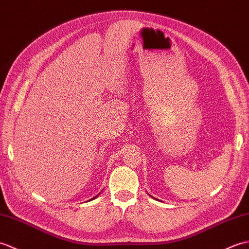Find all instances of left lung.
Returning <instances> with one entry per match:
<instances>
[{"label": "left lung", "instance_id": "obj_1", "mask_svg": "<svg viewBox=\"0 0 249 249\" xmlns=\"http://www.w3.org/2000/svg\"><path fill=\"white\" fill-rule=\"evenodd\" d=\"M149 196H151V195H149ZM151 197H152V196H151ZM152 198H153V197H152Z\"/></svg>", "mask_w": 249, "mask_h": 249}]
</instances>
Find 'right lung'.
Masks as SVG:
<instances>
[{
	"mask_svg": "<svg viewBox=\"0 0 249 249\" xmlns=\"http://www.w3.org/2000/svg\"><path fill=\"white\" fill-rule=\"evenodd\" d=\"M99 195H100V194H98V195H97V196H96V197H93V198H91V199H90V200H92V199H95V198H97V197H98V196H99Z\"/></svg>",
	"mask_w": 249,
	"mask_h": 249,
	"instance_id": "right-lung-1",
	"label": "right lung"
}]
</instances>
